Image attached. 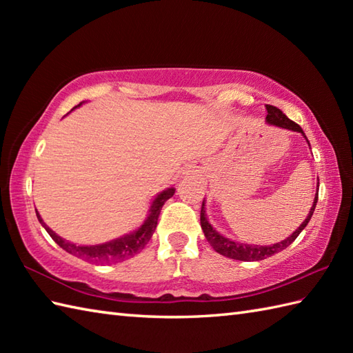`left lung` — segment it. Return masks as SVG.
<instances>
[{"mask_svg": "<svg viewBox=\"0 0 353 353\" xmlns=\"http://www.w3.org/2000/svg\"><path fill=\"white\" fill-rule=\"evenodd\" d=\"M267 109V118L265 121L272 125H277V127H282V129H288L292 132H299L302 133L305 137V133L302 130V127L296 124L294 121H291V119L283 114L281 109H277L274 106H270L267 104L265 106ZM306 139V137H305ZM308 141V139H306ZM310 144V141H308ZM317 200H319V188H317V194H316V199H314V203L310 209V214L306 215L305 221L299 226V229H296L292 234L287 238L283 239L281 243H276L272 245H252V244H244V243H236V241H232V239L223 236L220 232H216L212 224L208 221V216H206V211H205V200L203 203H201V211H200V224H201V229H203V234L208 239V243L212 245V249L223 254V256L230 258V259H238V261H262V259H267L270 256H273L274 253H279L283 249H287V247L294 241V239L299 236V234L306 228V224L310 223L311 216L314 214V209H316L317 205Z\"/></svg>", "mask_w": 353, "mask_h": 353, "instance_id": "8db88e82", "label": "left lung"}]
</instances>
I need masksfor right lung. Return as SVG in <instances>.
<instances>
[{"instance_id":"right-lung-1","label":"right lung","mask_w":353,"mask_h":353,"mask_svg":"<svg viewBox=\"0 0 353 353\" xmlns=\"http://www.w3.org/2000/svg\"><path fill=\"white\" fill-rule=\"evenodd\" d=\"M174 191H176L174 188H167L161 194H157L152 206H150L148 216L138 230L99 245H76L70 241H66V239L56 235L54 232H52L47 224L43 223L37 211H36V215H37V220H39V223L45 228V230L48 232V235L54 239V241L61 245L65 252H68L74 254V256L88 262H95V264H110V262H121V261L129 259L144 249L145 244L150 241V238H152L154 234V229L157 226V219H159L163 203L174 196Z\"/></svg>"}]
</instances>
